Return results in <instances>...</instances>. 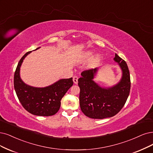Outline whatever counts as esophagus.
I'll use <instances>...</instances> for the list:
<instances>
[{
  "instance_id": "esophagus-1",
  "label": "esophagus",
  "mask_w": 153,
  "mask_h": 153,
  "mask_svg": "<svg viewBox=\"0 0 153 153\" xmlns=\"http://www.w3.org/2000/svg\"><path fill=\"white\" fill-rule=\"evenodd\" d=\"M78 79H79V77H78V76H74L73 77V81H74V82L75 84H77V82H78Z\"/></svg>"
}]
</instances>
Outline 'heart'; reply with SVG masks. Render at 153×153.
I'll use <instances>...</instances> for the list:
<instances>
[{
	"label": "heart",
	"instance_id": "heart-1",
	"mask_svg": "<svg viewBox=\"0 0 153 153\" xmlns=\"http://www.w3.org/2000/svg\"><path fill=\"white\" fill-rule=\"evenodd\" d=\"M92 55V53L91 52H87V53H86V55L88 56H90V55Z\"/></svg>",
	"mask_w": 153,
	"mask_h": 153
}]
</instances>
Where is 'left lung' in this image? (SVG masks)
<instances>
[{"instance_id": "left-lung-1", "label": "left lung", "mask_w": 153, "mask_h": 153, "mask_svg": "<svg viewBox=\"0 0 153 153\" xmlns=\"http://www.w3.org/2000/svg\"><path fill=\"white\" fill-rule=\"evenodd\" d=\"M114 60L123 72L121 81L116 86L108 89L100 88L93 79L97 69L85 70L78 79L80 88L79 103L86 116L97 119L111 117L117 114L126 104L131 90V77L126 61L117 53Z\"/></svg>"}]
</instances>
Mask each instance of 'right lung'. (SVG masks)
<instances>
[{
  "label": "right lung",
  "mask_w": 153,
  "mask_h": 153,
  "mask_svg": "<svg viewBox=\"0 0 153 153\" xmlns=\"http://www.w3.org/2000/svg\"><path fill=\"white\" fill-rule=\"evenodd\" d=\"M39 48H37V50ZM27 52L20 59L14 76V86L20 103L30 114L38 116H52L60 107V101L72 85V77L62 79L52 85L46 88H34L27 85L21 79L20 67Z\"/></svg>",
  "instance_id": "add662e5"
}]
</instances>
